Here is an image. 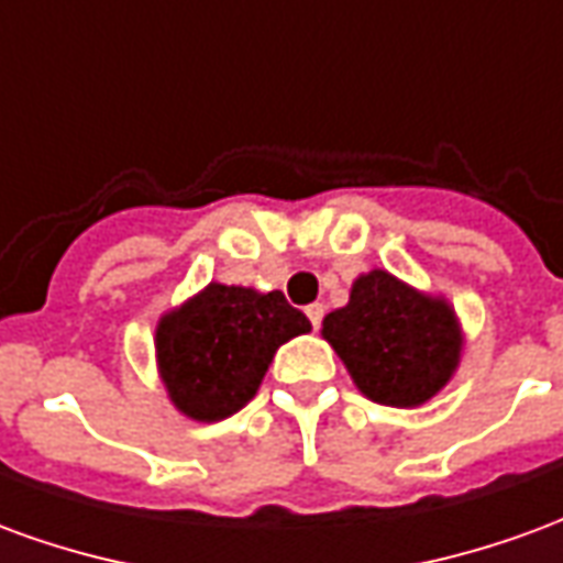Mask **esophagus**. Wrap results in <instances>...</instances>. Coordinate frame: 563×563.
<instances>
[{"label":"esophagus","instance_id":"34e87169","mask_svg":"<svg viewBox=\"0 0 563 563\" xmlns=\"http://www.w3.org/2000/svg\"><path fill=\"white\" fill-rule=\"evenodd\" d=\"M305 313H307V319L313 322V329H319V322H322V313H325V307H322V305H310L305 310Z\"/></svg>","mask_w":563,"mask_h":563}]
</instances>
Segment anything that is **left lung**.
I'll use <instances>...</instances> for the list:
<instances>
[{"label":"left lung","mask_w":563,"mask_h":563,"mask_svg":"<svg viewBox=\"0 0 563 563\" xmlns=\"http://www.w3.org/2000/svg\"><path fill=\"white\" fill-rule=\"evenodd\" d=\"M322 338L367 401L398 410L446 389L464 353L446 295L422 292L383 268L355 277L350 301L322 319Z\"/></svg>","instance_id":"8db88e82"}]
</instances>
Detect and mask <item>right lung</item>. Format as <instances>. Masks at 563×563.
Returning a JSON list of instances; mask_svg holds the SVG:
<instances>
[{
  "label": "right lung",
  "mask_w": 563,
  "mask_h": 563,
  "mask_svg": "<svg viewBox=\"0 0 563 563\" xmlns=\"http://www.w3.org/2000/svg\"><path fill=\"white\" fill-rule=\"evenodd\" d=\"M310 319L283 292L210 280L156 322V371L168 401L192 422H220L256 398L283 343Z\"/></svg>",
  "instance_id": "add662e5"
}]
</instances>
